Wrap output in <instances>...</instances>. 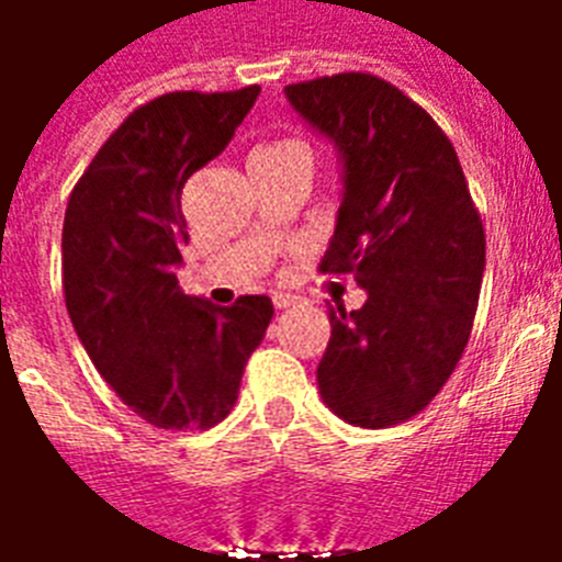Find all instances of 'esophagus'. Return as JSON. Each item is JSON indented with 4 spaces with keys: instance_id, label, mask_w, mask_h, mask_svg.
Instances as JSON below:
<instances>
[{
    "instance_id": "34e87169",
    "label": "esophagus",
    "mask_w": 562,
    "mask_h": 562,
    "mask_svg": "<svg viewBox=\"0 0 562 562\" xmlns=\"http://www.w3.org/2000/svg\"><path fill=\"white\" fill-rule=\"evenodd\" d=\"M294 303H297V297H294V294H273V306L277 308H291L294 306Z\"/></svg>"
}]
</instances>
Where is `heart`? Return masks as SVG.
Masks as SVG:
<instances>
[{
  "label": "heart",
  "instance_id": "1",
  "mask_svg": "<svg viewBox=\"0 0 562 562\" xmlns=\"http://www.w3.org/2000/svg\"><path fill=\"white\" fill-rule=\"evenodd\" d=\"M289 145H300V143H291V139H282V143L265 145V148H259V151H273V148H289Z\"/></svg>",
  "mask_w": 562,
  "mask_h": 562
}]
</instances>
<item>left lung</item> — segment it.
Returning a JSON list of instances; mask_svg holds the SVG:
<instances>
[{"instance_id":"obj_1","label":"left lung","mask_w":562,"mask_h":562,"mask_svg":"<svg viewBox=\"0 0 562 562\" xmlns=\"http://www.w3.org/2000/svg\"><path fill=\"white\" fill-rule=\"evenodd\" d=\"M285 99L341 166L321 271L352 273L368 294L356 312L329 306L321 400L352 426H396L435 400L470 341L484 227L452 143L396 87L344 72L291 83Z\"/></svg>"}]
</instances>
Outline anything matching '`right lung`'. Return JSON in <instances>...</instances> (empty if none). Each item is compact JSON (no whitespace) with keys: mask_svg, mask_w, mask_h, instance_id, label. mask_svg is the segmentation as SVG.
<instances>
[{"mask_svg":"<svg viewBox=\"0 0 562 562\" xmlns=\"http://www.w3.org/2000/svg\"><path fill=\"white\" fill-rule=\"evenodd\" d=\"M256 99L259 87L148 101L101 145L66 206L60 268L75 333L104 382L157 428L227 417L273 317L265 294L215 306L178 285L189 245L180 192Z\"/></svg>","mask_w":562,"mask_h":562,"instance_id":"right-lung-1","label":"right lung"}]
</instances>
